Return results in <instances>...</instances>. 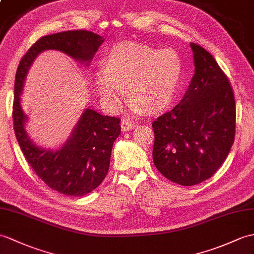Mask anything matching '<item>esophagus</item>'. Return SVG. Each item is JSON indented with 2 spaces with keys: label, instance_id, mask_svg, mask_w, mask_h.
Listing matches in <instances>:
<instances>
[{
  "label": "esophagus",
  "instance_id": "obj_1",
  "mask_svg": "<svg viewBox=\"0 0 254 254\" xmlns=\"http://www.w3.org/2000/svg\"><path fill=\"white\" fill-rule=\"evenodd\" d=\"M134 127H135V122L127 119V118H125V119L122 120L121 127H122L123 132H127V131H128V129H132V128H134Z\"/></svg>",
  "mask_w": 254,
  "mask_h": 254
}]
</instances>
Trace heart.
<instances>
[{
  "label": "heart",
  "mask_w": 254,
  "mask_h": 254,
  "mask_svg": "<svg viewBox=\"0 0 254 254\" xmlns=\"http://www.w3.org/2000/svg\"><path fill=\"white\" fill-rule=\"evenodd\" d=\"M182 61L173 50L159 51L134 42L111 47L105 67L96 70L94 80L100 97L117 108L125 94L135 113H157L172 102L182 79Z\"/></svg>",
  "instance_id": "b5f03b06"
}]
</instances>
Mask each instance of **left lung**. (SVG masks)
Wrapping results in <instances>:
<instances>
[{
  "label": "left lung",
  "instance_id": "left-lung-1",
  "mask_svg": "<svg viewBox=\"0 0 254 254\" xmlns=\"http://www.w3.org/2000/svg\"><path fill=\"white\" fill-rule=\"evenodd\" d=\"M194 74L175 107L152 122L154 163L182 186L210 179L231 151L236 132L234 91L208 51L190 43Z\"/></svg>",
  "mask_w": 254,
  "mask_h": 254
}]
</instances>
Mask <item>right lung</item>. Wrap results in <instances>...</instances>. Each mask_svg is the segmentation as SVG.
I'll return each mask as SVG.
<instances>
[{"label": "right lung", "mask_w": 254, "mask_h": 254, "mask_svg": "<svg viewBox=\"0 0 254 254\" xmlns=\"http://www.w3.org/2000/svg\"><path fill=\"white\" fill-rule=\"evenodd\" d=\"M103 42L100 35L87 30L45 35L28 50L17 68L13 104L16 138L35 174L52 190L67 196H84L102 184L109 170L114 141L121 133V119L86 109L62 148L45 150L35 146L26 133L20 94L28 70L41 52L57 50L88 64Z\"/></svg>", "instance_id": "obj_1"}]
</instances>
